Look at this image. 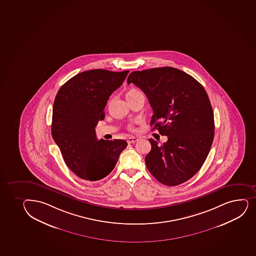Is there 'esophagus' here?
Returning <instances> with one entry per match:
<instances>
[{"mask_svg":"<svg viewBox=\"0 0 256 256\" xmlns=\"http://www.w3.org/2000/svg\"><path fill=\"white\" fill-rule=\"evenodd\" d=\"M138 138H137L135 137H130L128 138V140H126V142L128 144H134L135 143V142H137Z\"/></svg>","mask_w":256,"mask_h":256,"instance_id":"obj_1","label":"esophagus"}]
</instances>
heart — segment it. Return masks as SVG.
I'll return each instance as SVG.
<instances>
[{
	"label": "heart",
	"instance_id": "b5f03b06",
	"mask_svg": "<svg viewBox=\"0 0 256 256\" xmlns=\"http://www.w3.org/2000/svg\"><path fill=\"white\" fill-rule=\"evenodd\" d=\"M140 92L136 90V88H131L130 90L126 92V96H134V94H140Z\"/></svg>",
	"mask_w": 256,
	"mask_h": 256
}]
</instances>
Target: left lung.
Here are the masks:
<instances>
[{"mask_svg":"<svg viewBox=\"0 0 256 256\" xmlns=\"http://www.w3.org/2000/svg\"><path fill=\"white\" fill-rule=\"evenodd\" d=\"M131 82L148 98L152 130L168 138L160 146L148 140L147 169L162 184H181L200 170L214 138V114L206 91L192 76L170 66L132 72L128 78Z\"/></svg>","mask_w":256,"mask_h":256,"instance_id":"1","label":"left lung"}]
</instances>
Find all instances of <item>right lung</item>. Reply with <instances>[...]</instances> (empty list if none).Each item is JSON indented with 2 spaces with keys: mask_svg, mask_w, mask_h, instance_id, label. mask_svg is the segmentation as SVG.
<instances>
[{
  "mask_svg": "<svg viewBox=\"0 0 256 256\" xmlns=\"http://www.w3.org/2000/svg\"><path fill=\"white\" fill-rule=\"evenodd\" d=\"M130 71L93 69L75 75L60 87L53 104L52 134L69 169L80 178L97 181L115 168L128 143L98 140L96 126L104 118L110 94Z\"/></svg>",
  "mask_w": 256,
  "mask_h": 256,
  "instance_id": "1",
  "label": "right lung"
}]
</instances>
